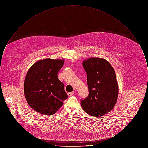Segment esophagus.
Wrapping results in <instances>:
<instances>
[{
    "label": "esophagus",
    "mask_w": 148,
    "mask_h": 148,
    "mask_svg": "<svg viewBox=\"0 0 148 148\" xmlns=\"http://www.w3.org/2000/svg\"><path fill=\"white\" fill-rule=\"evenodd\" d=\"M73 94H74V92H68V93H67V95H68V96H72Z\"/></svg>",
    "instance_id": "esophagus-1"
}]
</instances>
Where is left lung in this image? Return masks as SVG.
Segmentation results:
<instances>
[{
    "instance_id": "left-lung-1",
    "label": "left lung",
    "mask_w": 148,
    "mask_h": 148,
    "mask_svg": "<svg viewBox=\"0 0 148 148\" xmlns=\"http://www.w3.org/2000/svg\"><path fill=\"white\" fill-rule=\"evenodd\" d=\"M83 66L86 72L89 93L81 100V106L87 114L102 116L113 108L117 100L119 85L115 71L103 58L87 59L83 61Z\"/></svg>"
}]
</instances>
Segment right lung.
Masks as SVG:
<instances>
[{"mask_svg": "<svg viewBox=\"0 0 148 148\" xmlns=\"http://www.w3.org/2000/svg\"><path fill=\"white\" fill-rule=\"evenodd\" d=\"M64 59H45L34 64L24 82L26 100L35 111L44 115L55 114L68 97L64 85L58 77Z\"/></svg>", "mask_w": 148, "mask_h": 148, "instance_id": "add662e5", "label": "right lung"}]
</instances>
